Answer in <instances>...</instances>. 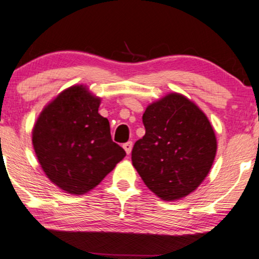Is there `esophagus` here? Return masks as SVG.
<instances>
[{
    "label": "esophagus",
    "instance_id": "obj_1",
    "mask_svg": "<svg viewBox=\"0 0 259 259\" xmlns=\"http://www.w3.org/2000/svg\"><path fill=\"white\" fill-rule=\"evenodd\" d=\"M123 149H124L126 154H130L131 152V149H133V142H126V143L123 144Z\"/></svg>",
    "mask_w": 259,
    "mask_h": 259
}]
</instances>
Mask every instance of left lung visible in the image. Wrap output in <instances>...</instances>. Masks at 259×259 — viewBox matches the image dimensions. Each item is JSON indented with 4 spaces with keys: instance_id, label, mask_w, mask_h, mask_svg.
<instances>
[{
    "instance_id": "8db88e82",
    "label": "left lung",
    "mask_w": 259,
    "mask_h": 259,
    "mask_svg": "<svg viewBox=\"0 0 259 259\" xmlns=\"http://www.w3.org/2000/svg\"><path fill=\"white\" fill-rule=\"evenodd\" d=\"M143 124L145 135L135 143L131 161L145 185L164 201L195 191L217 151L205 114L183 95L171 93L148 105Z\"/></svg>"
}]
</instances>
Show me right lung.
<instances>
[{
    "mask_svg": "<svg viewBox=\"0 0 259 259\" xmlns=\"http://www.w3.org/2000/svg\"><path fill=\"white\" fill-rule=\"evenodd\" d=\"M100 104L85 85H72L46 105L32 129L41 167L69 194H87L125 156L111 140L109 121L98 114Z\"/></svg>",
    "mask_w": 259,
    "mask_h": 259,
    "instance_id": "right-lung-1",
    "label": "right lung"
}]
</instances>
